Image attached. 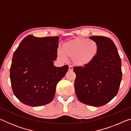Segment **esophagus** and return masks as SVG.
<instances>
[{
	"mask_svg": "<svg viewBox=\"0 0 131 131\" xmlns=\"http://www.w3.org/2000/svg\"><path fill=\"white\" fill-rule=\"evenodd\" d=\"M73 70V68L72 66H69V70L70 71H72Z\"/></svg>",
	"mask_w": 131,
	"mask_h": 131,
	"instance_id": "esophagus-1",
	"label": "esophagus"
}]
</instances>
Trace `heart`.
<instances>
[{
	"label": "heart",
	"mask_w": 131,
	"mask_h": 131,
	"mask_svg": "<svg viewBox=\"0 0 131 131\" xmlns=\"http://www.w3.org/2000/svg\"><path fill=\"white\" fill-rule=\"evenodd\" d=\"M98 52V46L92 40L76 38L65 42L62 51L57 52L58 57L62 61L67 58H72L75 65L85 67L90 65L96 58Z\"/></svg>",
	"instance_id": "obj_1"
}]
</instances>
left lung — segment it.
<instances>
[{
    "label": "left lung",
    "mask_w": 131,
    "mask_h": 131,
    "mask_svg": "<svg viewBox=\"0 0 131 131\" xmlns=\"http://www.w3.org/2000/svg\"><path fill=\"white\" fill-rule=\"evenodd\" d=\"M89 38L96 41L98 52L87 66L74 67V90L77 98L86 105L101 107L117 94L122 79L121 61L112 40L101 36Z\"/></svg>",
    "instance_id": "obj_1"
}]
</instances>
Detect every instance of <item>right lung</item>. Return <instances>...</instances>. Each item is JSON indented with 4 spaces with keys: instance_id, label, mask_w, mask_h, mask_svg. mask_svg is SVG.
<instances>
[{
    "instance_id": "obj_1",
    "label": "right lung",
    "mask_w": 131,
    "mask_h": 131,
    "mask_svg": "<svg viewBox=\"0 0 131 131\" xmlns=\"http://www.w3.org/2000/svg\"><path fill=\"white\" fill-rule=\"evenodd\" d=\"M59 38L28 35L14 52L10 71L12 90L25 105L37 107L50 103L58 83L67 73L68 65H54Z\"/></svg>"
}]
</instances>
